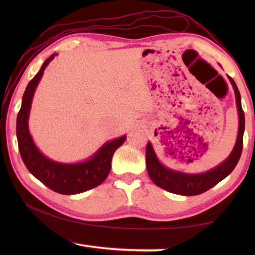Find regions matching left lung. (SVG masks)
<instances>
[{"label": "left lung", "instance_id": "left-lung-1", "mask_svg": "<svg viewBox=\"0 0 255 255\" xmlns=\"http://www.w3.org/2000/svg\"><path fill=\"white\" fill-rule=\"evenodd\" d=\"M231 83L235 90L236 96V105L239 109L240 117V126H239V135L234 146V149L231 153L225 162H223L221 165L215 167L214 170L201 174H184L181 172L171 171L166 167H164L155 155L152 145L149 143L146 146V167L149 178L157 187L162 188L166 191L176 193V195L182 196H197L200 193L206 192L207 190L215 187L216 184L221 182L226 176L232 173V171L235 169L237 163L240 161L243 149V133L245 128V117L244 111L242 109L241 105V94L237 89L234 80L230 77ZM197 158V157H195Z\"/></svg>", "mask_w": 255, "mask_h": 255}]
</instances>
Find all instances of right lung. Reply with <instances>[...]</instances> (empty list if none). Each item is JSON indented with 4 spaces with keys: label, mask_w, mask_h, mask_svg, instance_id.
I'll list each match as a JSON object with an SVG mask.
<instances>
[{
    "label": "right lung",
    "mask_w": 255,
    "mask_h": 255,
    "mask_svg": "<svg viewBox=\"0 0 255 255\" xmlns=\"http://www.w3.org/2000/svg\"><path fill=\"white\" fill-rule=\"evenodd\" d=\"M56 55L57 54H53L45 60L40 71L29 82L25 89L22 105L16 117V137L21 158L34 178L60 195H76L98 187L106 180L111 169L112 155L123 145L126 136L105 144L91 159L79 164L56 163L45 157L38 150L29 133L28 116L38 82L44 74L46 66Z\"/></svg>",
    "instance_id": "obj_1"
}]
</instances>
